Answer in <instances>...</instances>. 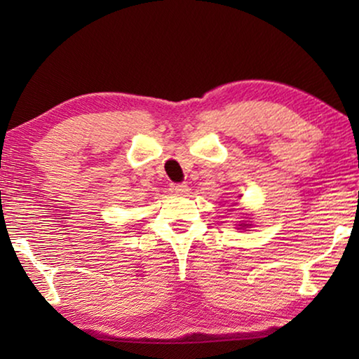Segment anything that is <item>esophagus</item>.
Returning a JSON list of instances; mask_svg holds the SVG:
<instances>
[{
  "label": "esophagus",
  "mask_w": 359,
  "mask_h": 359,
  "mask_svg": "<svg viewBox=\"0 0 359 359\" xmlns=\"http://www.w3.org/2000/svg\"><path fill=\"white\" fill-rule=\"evenodd\" d=\"M171 191L172 193H185L188 191L187 184H171Z\"/></svg>",
  "instance_id": "1"
}]
</instances>
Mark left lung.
I'll return each instance as SVG.
<instances>
[{"label": "left lung", "mask_w": 359, "mask_h": 359, "mask_svg": "<svg viewBox=\"0 0 359 359\" xmlns=\"http://www.w3.org/2000/svg\"><path fill=\"white\" fill-rule=\"evenodd\" d=\"M239 226H244V228H248V223H242V224H239Z\"/></svg>", "instance_id": "left-lung-1"}]
</instances>
